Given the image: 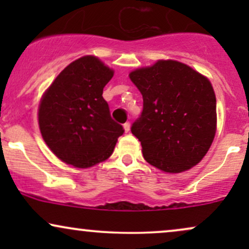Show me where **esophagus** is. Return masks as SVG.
<instances>
[{"instance_id":"1","label":"esophagus","mask_w":249,"mask_h":249,"mask_svg":"<svg viewBox=\"0 0 249 249\" xmlns=\"http://www.w3.org/2000/svg\"><path fill=\"white\" fill-rule=\"evenodd\" d=\"M123 126H124V130H125V132H128V131H130V123H128V122L125 123V124L123 125Z\"/></svg>"}]
</instances>
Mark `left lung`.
I'll return each mask as SVG.
<instances>
[{"label":"left lung","mask_w":249,"mask_h":249,"mask_svg":"<svg viewBox=\"0 0 249 249\" xmlns=\"http://www.w3.org/2000/svg\"><path fill=\"white\" fill-rule=\"evenodd\" d=\"M142 95V111L131 126L148 164L168 173L190 170L205 157L216 130L212 84L188 65L158 61L130 73Z\"/></svg>","instance_id":"8db88e82"}]
</instances>
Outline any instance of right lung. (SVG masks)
Returning a JSON list of instances; mask_svg holds the SVG:
<instances>
[{"instance_id":"obj_1","label":"right lung","mask_w":249,"mask_h":249,"mask_svg":"<svg viewBox=\"0 0 249 249\" xmlns=\"http://www.w3.org/2000/svg\"><path fill=\"white\" fill-rule=\"evenodd\" d=\"M112 77L113 70L97 57L84 56L70 63L43 95L39 130L62 161L85 168L112 154L124 133L103 98V89Z\"/></svg>"}]
</instances>
